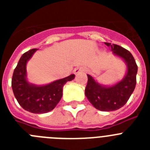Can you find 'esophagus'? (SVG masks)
I'll return each mask as SVG.
<instances>
[{
    "mask_svg": "<svg viewBox=\"0 0 150 150\" xmlns=\"http://www.w3.org/2000/svg\"><path fill=\"white\" fill-rule=\"evenodd\" d=\"M83 71H85L84 67H78L76 68H75V70H74V74H78L80 72H83Z\"/></svg>",
    "mask_w": 150,
    "mask_h": 150,
    "instance_id": "1",
    "label": "esophagus"
}]
</instances>
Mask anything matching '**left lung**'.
Instances as JSON below:
<instances>
[{
    "mask_svg": "<svg viewBox=\"0 0 150 150\" xmlns=\"http://www.w3.org/2000/svg\"><path fill=\"white\" fill-rule=\"evenodd\" d=\"M110 48L112 54L120 57L126 64V74L121 81L112 86L100 84L91 75L87 74L88 83L85 95L97 110L114 111L126 104L136 86L137 66L133 55L122 46L110 43H104Z\"/></svg>",
    "mask_w": 150,
    "mask_h": 150,
    "instance_id": "obj_1",
    "label": "left lung"
}]
</instances>
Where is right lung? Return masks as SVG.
Returning a JSON list of instances; mask_svg holds the SVG:
<instances>
[{
	"label": "right lung",
	"instance_id": "right-lung-1",
	"mask_svg": "<svg viewBox=\"0 0 150 150\" xmlns=\"http://www.w3.org/2000/svg\"><path fill=\"white\" fill-rule=\"evenodd\" d=\"M38 49H33L24 53L14 70L12 78V88L19 105L33 113H46L52 110L63 95V87L67 81L75 77L71 74L46 85L38 86L28 81L27 62Z\"/></svg>",
	"mask_w": 150,
	"mask_h": 150
}]
</instances>
